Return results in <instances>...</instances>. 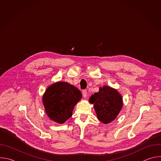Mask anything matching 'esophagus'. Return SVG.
<instances>
[{"instance_id":"obj_1","label":"esophagus","mask_w":161,"mask_h":161,"mask_svg":"<svg viewBox=\"0 0 161 161\" xmlns=\"http://www.w3.org/2000/svg\"><path fill=\"white\" fill-rule=\"evenodd\" d=\"M82 94H83V97L85 98L87 96V91L86 90H83L82 92Z\"/></svg>"}]
</instances>
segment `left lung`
<instances>
[{"label": "left lung", "instance_id": "left-lung-1", "mask_svg": "<svg viewBox=\"0 0 161 161\" xmlns=\"http://www.w3.org/2000/svg\"><path fill=\"white\" fill-rule=\"evenodd\" d=\"M89 101L94 104L97 119L104 124H108L116 119L122 109V98L117 90L108 86L100 88L92 96Z\"/></svg>", "mask_w": 161, "mask_h": 161}]
</instances>
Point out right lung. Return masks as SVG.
Segmentation results:
<instances>
[{"instance_id":"right-lung-1","label":"right lung","mask_w":161,"mask_h":161,"mask_svg":"<svg viewBox=\"0 0 161 161\" xmlns=\"http://www.w3.org/2000/svg\"><path fill=\"white\" fill-rule=\"evenodd\" d=\"M81 97L76 87L67 82H57L46 90L42 101L50 119L63 124L72 116L74 107Z\"/></svg>"}]
</instances>
